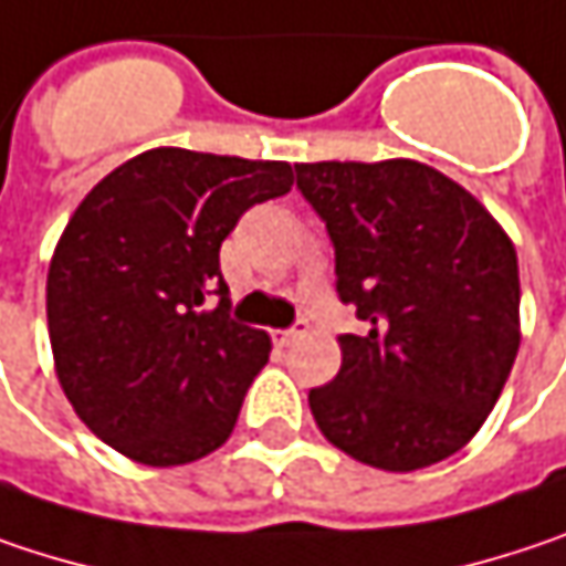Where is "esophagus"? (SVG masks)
Here are the masks:
<instances>
[{"label": "esophagus", "mask_w": 566, "mask_h": 566, "mask_svg": "<svg viewBox=\"0 0 566 566\" xmlns=\"http://www.w3.org/2000/svg\"><path fill=\"white\" fill-rule=\"evenodd\" d=\"M304 334H307V324H304V321H297V324H294V327H287V331H275L272 339H275V346H291L297 336H304Z\"/></svg>", "instance_id": "1"}]
</instances>
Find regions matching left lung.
<instances>
[{
	"mask_svg": "<svg viewBox=\"0 0 566 566\" xmlns=\"http://www.w3.org/2000/svg\"><path fill=\"white\" fill-rule=\"evenodd\" d=\"M336 249V291L369 334L339 336V373L311 388L346 457L411 473L467 447L512 373L518 259L457 180L411 158L294 165Z\"/></svg>",
	"mask_w": 566,
	"mask_h": 566,
	"instance_id": "left-lung-1",
	"label": "left lung"
}]
</instances>
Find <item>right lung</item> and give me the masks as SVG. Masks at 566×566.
I'll list each match as a JSON object with an SVG mask.
<instances>
[{"label": "right lung", "mask_w": 566, "mask_h": 566, "mask_svg": "<svg viewBox=\"0 0 566 566\" xmlns=\"http://www.w3.org/2000/svg\"><path fill=\"white\" fill-rule=\"evenodd\" d=\"M291 184L287 161L151 148L80 200L48 269V334L57 382L103 443L145 467L227 443L272 339L230 317L220 245Z\"/></svg>", "instance_id": "right-lung-1"}]
</instances>
